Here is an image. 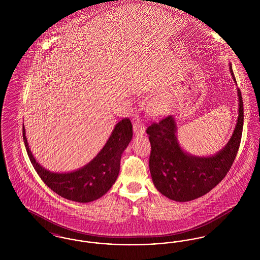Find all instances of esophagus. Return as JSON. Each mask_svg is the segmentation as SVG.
<instances>
[{"mask_svg": "<svg viewBox=\"0 0 260 260\" xmlns=\"http://www.w3.org/2000/svg\"><path fill=\"white\" fill-rule=\"evenodd\" d=\"M134 132L136 135H142L145 132V124L139 118H136L134 122Z\"/></svg>", "mask_w": 260, "mask_h": 260, "instance_id": "obj_1", "label": "esophagus"}]
</instances>
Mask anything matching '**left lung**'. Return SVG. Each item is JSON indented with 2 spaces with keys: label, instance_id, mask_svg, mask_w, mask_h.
Returning a JSON list of instances; mask_svg holds the SVG:
<instances>
[{
  "label": "left lung",
  "instance_id": "8db88e82",
  "mask_svg": "<svg viewBox=\"0 0 260 260\" xmlns=\"http://www.w3.org/2000/svg\"><path fill=\"white\" fill-rule=\"evenodd\" d=\"M230 72L235 76L229 64ZM239 116L234 133L225 147L213 156L198 157L184 152L178 144L173 116L153 122L146 129L151 143L149 169L154 185L166 197L188 202L204 196L217 185L231 169L240 147L244 104L238 88Z\"/></svg>",
  "mask_w": 260,
  "mask_h": 260
}]
</instances>
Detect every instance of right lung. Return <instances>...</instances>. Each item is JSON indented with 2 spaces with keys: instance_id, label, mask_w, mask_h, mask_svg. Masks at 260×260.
<instances>
[{
  "instance_id": "right-lung-1",
  "label": "right lung",
  "mask_w": 260,
  "mask_h": 260,
  "mask_svg": "<svg viewBox=\"0 0 260 260\" xmlns=\"http://www.w3.org/2000/svg\"><path fill=\"white\" fill-rule=\"evenodd\" d=\"M23 140L28 157L46 185L63 198L88 203L105 195L120 172L122 154L133 138V124L124 118L115 125L111 136L98 156L82 169L71 173H51L38 162L27 142L23 124Z\"/></svg>"
}]
</instances>
